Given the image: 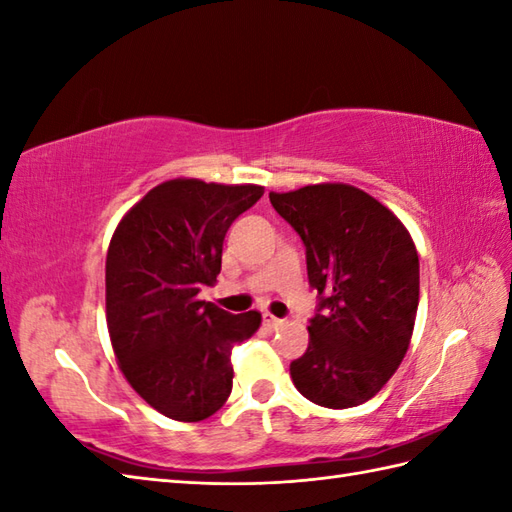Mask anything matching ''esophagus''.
<instances>
[{"mask_svg": "<svg viewBox=\"0 0 512 512\" xmlns=\"http://www.w3.org/2000/svg\"><path fill=\"white\" fill-rule=\"evenodd\" d=\"M264 325H266L268 330H279L281 325H284V321L273 317V314H270V312H266V314H264Z\"/></svg>", "mask_w": 512, "mask_h": 512, "instance_id": "esophagus-1", "label": "esophagus"}]
</instances>
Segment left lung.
Returning a JSON list of instances; mask_svg holds the SVG:
<instances>
[{
    "label": "left lung",
    "mask_w": 512,
    "mask_h": 512,
    "mask_svg": "<svg viewBox=\"0 0 512 512\" xmlns=\"http://www.w3.org/2000/svg\"><path fill=\"white\" fill-rule=\"evenodd\" d=\"M275 211L306 244L321 303L292 383L314 405L347 409L374 398L409 350L418 312L416 244L398 217L343 182L270 191Z\"/></svg>",
    "instance_id": "obj_1"
}]
</instances>
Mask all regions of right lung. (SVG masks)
<instances>
[{"label":"right lung","instance_id":"right-lung-1","mask_svg":"<svg viewBox=\"0 0 512 512\" xmlns=\"http://www.w3.org/2000/svg\"><path fill=\"white\" fill-rule=\"evenodd\" d=\"M264 195L259 184L160 182L118 222L105 259V317L118 367L147 405L178 422L213 416L231 396L235 343L262 314L202 301L222 268L228 226Z\"/></svg>","mask_w":512,"mask_h":512}]
</instances>
